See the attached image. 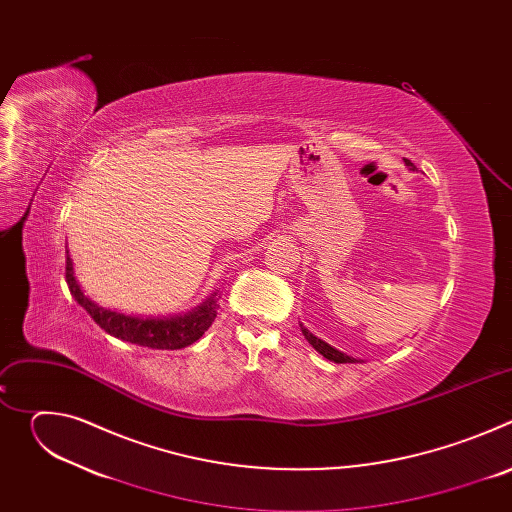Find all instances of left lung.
Segmentation results:
<instances>
[{
    "label": "left lung",
    "mask_w": 512,
    "mask_h": 512,
    "mask_svg": "<svg viewBox=\"0 0 512 512\" xmlns=\"http://www.w3.org/2000/svg\"><path fill=\"white\" fill-rule=\"evenodd\" d=\"M405 166H407L409 170H415V166L411 164V160H405ZM300 326H302V324H300ZM302 334L306 336V340H308L324 358H328V360H332V362H358L356 358H352V356H348V354L336 350V348L330 346L328 342L320 340L318 336H314V334H312L308 328H304V326H302Z\"/></svg>",
    "instance_id": "left-lung-1"
}]
</instances>
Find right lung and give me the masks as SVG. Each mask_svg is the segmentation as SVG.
<instances>
[{
    "instance_id": "add662e5",
    "label": "right lung",
    "mask_w": 512,
    "mask_h": 512,
    "mask_svg": "<svg viewBox=\"0 0 512 512\" xmlns=\"http://www.w3.org/2000/svg\"><path fill=\"white\" fill-rule=\"evenodd\" d=\"M66 283L72 298L77 300L81 308L87 310V314L107 334L137 346H148L156 350H178L196 342L210 328L218 310L216 291L192 312L184 316H172V318H135V316H125V314L101 308L89 296H85V291L81 289L75 277V269H72V259L68 251H66Z\"/></svg>"
}]
</instances>
